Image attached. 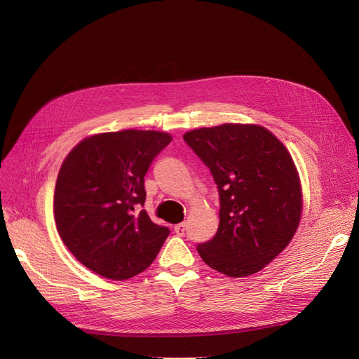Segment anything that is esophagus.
Here are the masks:
<instances>
[{
    "instance_id": "34e87169",
    "label": "esophagus",
    "mask_w": 359,
    "mask_h": 359,
    "mask_svg": "<svg viewBox=\"0 0 359 359\" xmlns=\"http://www.w3.org/2000/svg\"><path fill=\"white\" fill-rule=\"evenodd\" d=\"M184 231H186V224H184V222H180V224H176V225H175V233H176L177 236H183Z\"/></svg>"
}]
</instances>
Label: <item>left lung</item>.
<instances>
[{"instance_id": "obj_1", "label": "left lung", "mask_w": 359, "mask_h": 359, "mask_svg": "<svg viewBox=\"0 0 359 359\" xmlns=\"http://www.w3.org/2000/svg\"><path fill=\"white\" fill-rule=\"evenodd\" d=\"M183 140L208 165L219 194L218 231L198 244L202 260L231 278L262 271L288 246L303 211L288 149L253 123L199 128Z\"/></svg>"}]
</instances>
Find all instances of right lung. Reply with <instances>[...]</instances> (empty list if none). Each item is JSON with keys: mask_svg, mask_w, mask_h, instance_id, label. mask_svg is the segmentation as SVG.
Listing matches in <instances>:
<instances>
[{"mask_svg": "<svg viewBox=\"0 0 359 359\" xmlns=\"http://www.w3.org/2000/svg\"><path fill=\"white\" fill-rule=\"evenodd\" d=\"M172 135L125 129L84 138L64 160L53 195L67 249L94 273L125 280L145 271L168 229L142 210L144 176Z\"/></svg>", "mask_w": 359, "mask_h": 359, "instance_id": "right-lung-1", "label": "right lung"}]
</instances>
